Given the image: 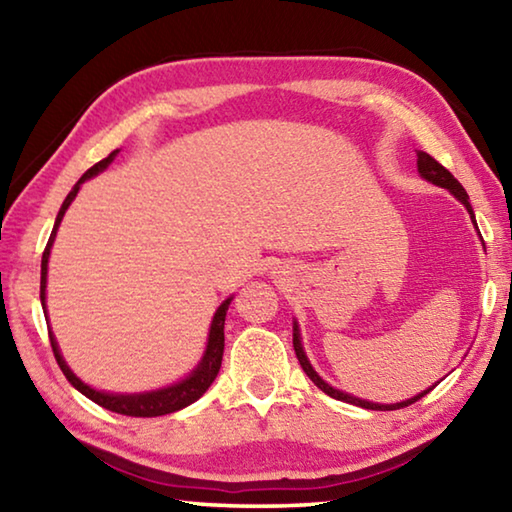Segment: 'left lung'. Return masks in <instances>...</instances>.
<instances>
[{
  "mask_svg": "<svg viewBox=\"0 0 512 512\" xmlns=\"http://www.w3.org/2000/svg\"><path fill=\"white\" fill-rule=\"evenodd\" d=\"M418 173H420V176H422L424 180H429V183L447 189L449 194H454V196L458 198V201H461V203L465 205V210L470 212L472 221H474V212H472V205H470V196H467L463 185L458 183V180L443 167V164H440L438 160H433L429 153L418 151ZM474 225H476V221H474ZM293 350H296V357H298V361H300L302 370L307 372V377H309L311 381H314V384L320 388V391H323V393L329 395V397H334V400H341V402H348V404H357V406H361V409H370V411H395V409H402V406H409V404H413V402H418L420 397H424L429 391H433V386H431V388H427V391H422V393H418L415 397H411V400H404V402H397V404H377V402L361 400V397H354V395H350V393L339 391V388L329 386L327 381H325L323 377H320L318 372L314 370V366H311V363H309L307 354H305V348H302L300 327H298L296 320H293Z\"/></svg>",
  "mask_w": 512,
  "mask_h": 512,
  "instance_id": "left-lung-1",
  "label": "left lung"
}]
</instances>
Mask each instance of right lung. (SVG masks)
<instances>
[{
	"mask_svg": "<svg viewBox=\"0 0 512 512\" xmlns=\"http://www.w3.org/2000/svg\"><path fill=\"white\" fill-rule=\"evenodd\" d=\"M117 151H112L108 158H103L101 162L94 164L92 169H88L81 176L79 183L72 187V192L67 194V198L60 205V212L56 216V223H54V230H51V237L47 241V248L45 253H42V268H40V302H42V309H45L47 314V305H45V298H47V266H49V253H51V246H54V239H56V230L60 221H63V216L67 212V207L72 205V201L79 194L81 185L85 180H90L92 176H97L103 169L108 167V164L117 158ZM232 298L223 300L221 307L216 309V314L212 318V325H210V334H207V348L203 359L198 361V366L189 372L185 379L176 381V384L171 386H164L158 388V391H146V393H106V391H97V388H92L81 381L79 377L74 375L72 368L67 366L63 354L58 350V343H56V336L51 334V327H49V341H51V350H54V357L58 361L60 370H63V375L67 377L69 384H72L76 391L83 393L85 397H90L94 404L103 406V409H108L112 413H121V415H133V418H155V415H167L173 411H180L185 409V406L194 404L198 397H201L207 388L212 386V381L219 375V368H221V359H223V343H225V336H223V325H225V311H228ZM47 318V316H45Z\"/></svg>",
	"mask_w": 512,
	"mask_h": 512,
	"instance_id": "add662e5",
	"label": "right lung"
}]
</instances>
